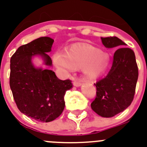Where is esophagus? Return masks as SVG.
I'll use <instances>...</instances> for the list:
<instances>
[{
	"mask_svg": "<svg viewBox=\"0 0 147 147\" xmlns=\"http://www.w3.org/2000/svg\"><path fill=\"white\" fill-rule=\"evenodd\" d=\"M81 85V81L80 80H76V81H74V86H75L78 87Z\"/></svg>",
	"mask_w": 147,
	"mask_h": 147,
	"instance_id": "1",
	"label": "esophagus"
}]
</instances>
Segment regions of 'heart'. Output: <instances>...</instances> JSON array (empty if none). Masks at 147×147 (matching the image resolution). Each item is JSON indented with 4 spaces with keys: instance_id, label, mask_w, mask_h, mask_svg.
Masks as SVG:
<instances>
[{
    "instance_id": "b5f03b06",
    "label": "heart",
    "mask_w": 147,
    "mask_h": 147,
    "mask_svg": "<svg viewBox=\"0 0 147 147\" xmlns=\"http://www.w3.org/2000/svg\"><path fill=\"white\" fill-rule=\"evenodd\" d=\"M53 60L58 69L66 73L82 69L84 76L90 80L104 75L110 64L107 52L88 43L74 44L66 49L65 54L56 52Z\"/></svg>"
}]
</instances>
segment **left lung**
Returning a JSON list of instances; mask_svg holds the SVG:
<instances>
[{
  "label": "left lung",
  "instance_id": "left-lung-1",
  "mask_svg": "<svg viewBox=\"0 0 147 147\" xmlns=\"http://www.w3.org/2000/svg\"><path fill=\"white\" fill-rule=\"evenodd\" d=\"M106 48L121 47L126 43L116 36L101 38ZM139 71L134 52L129 48L117 49L105 78L97 81L96 96L91 109L102 117L109 118L124 111L134 99Z\"/></svg>",
  "mask_w": 147,
  "mask_h": 147
}]
</instances>
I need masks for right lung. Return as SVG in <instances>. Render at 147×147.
<instances>
[{"label": "right lung", "mask_w": 147, "mask_h": 147, "mask_svg": "<svg viewBox=\"0 0 147 147\" xmlns=\"http://www.w3.org/2000/svg\"><path fill=\"white\" fill-rule=\"evenodd\" d=\"M54 40L40 37L20 46L11 58L10 87L17 107L27 117L40 122L53 121L63 112L64 96L73 86L69 79L62 81L54 71L36 68L31 59L39 55L46 66L52 60L46 53Z\"/></svg>", "instance_id": "right-lung-1"}]
</instances>
